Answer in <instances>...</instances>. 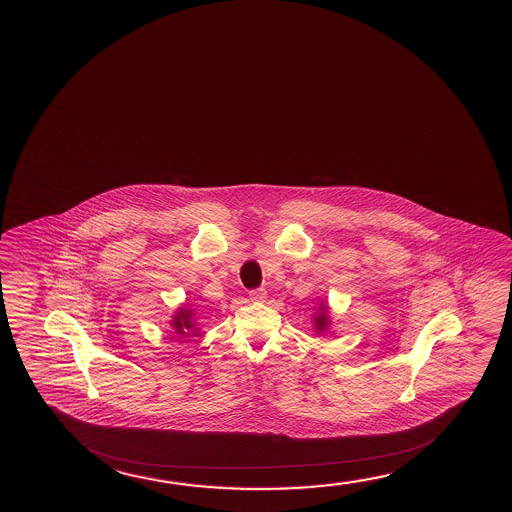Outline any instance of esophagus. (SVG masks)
I'll return each instance as SVG.
<instances>
[{"instance_id": "1", "label": "esophagus", "mask_w": 512, "mask_h": 512, "mask_svg": "<svg viewBox=\"0 0 512 512\" xmlns=\"http://www.w3.org/2000/svg\"><path fill=\"white\" fill-rule=\"evenodd\" d=\"M249 299H251L252 302H263L267 299V290H265V288L251 290V292H249Z\"/></svg>"}]
</instances>
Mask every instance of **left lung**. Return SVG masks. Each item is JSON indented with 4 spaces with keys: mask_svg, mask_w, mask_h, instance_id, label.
<instances>
[{
    "mask_svg": "<svg viewBox=\"0 0 512 512\" xmlns=\"http://www.w3.org/2000/svg\"><path fill=\"white\" fill-rule=\"evenodd\" d=\"M315 322H317V329L318 331H324L325 325H327V308H322V315H318L317 318H315Z\"/></svg>",
    "mask_w": 512,
    "mask_h": 512,
    "instance_id": "obj_1",
    "label": "left lung"
}]
</instances>
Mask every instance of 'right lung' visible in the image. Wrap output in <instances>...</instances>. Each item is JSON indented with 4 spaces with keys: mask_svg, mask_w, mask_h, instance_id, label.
Wrapping results in <instances>:
<instances>
[{
    "mask_svg": "<svg viewBox=\"0 0 512 512\" xmlns=\"http://www.w3.org/2000/svg\"><path fill=\"white\" fill-rule=\"evenodd\" d=\"M190 311L188 309H179V313H176V317L172 320V327L178 331L179 334H188L190 329H194V324L190 320Z\"/></svg>",
    "mask_w": 512,
    "mask_h": 512,
    "instance_id": "right-lung-1",
    "label": "right lung"
}]
</instances>
